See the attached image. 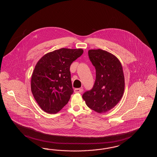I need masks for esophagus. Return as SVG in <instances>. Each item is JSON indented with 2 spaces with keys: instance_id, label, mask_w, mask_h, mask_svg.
I'll return each instance as SVG.
<instances>
[{
  "instance_id": "34e87169",
  "label": "esophagus",
  "mask_w": 157,
  "mask_h": 157,
  "mask_svg": "<svg viewBox=\"0 0 157 157\" xmlns=\"http://www.w3.org/2000/svg\"><path fill=\"white\" fill-rule=\"evenodd\" d=\"M83 91V89L82 88H76L74 90V92L75 93H81Z\"/></svg>"
}]
</instances>
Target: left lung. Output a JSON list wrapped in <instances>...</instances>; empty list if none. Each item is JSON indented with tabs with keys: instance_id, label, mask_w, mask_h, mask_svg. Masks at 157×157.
<instances>
[{
	"instance_id": "1",
	"label": "left lung",
	"mask_w": 157,
	"mask_h": 157,
	"mask_svg": "<svg viewBox=\"0 0 157 157\" xmlns=\"http://www.w3.org/2000/svg\"><path fill=\"white\" fill-rule=\"evenodd\" d=\"M90 59L96 69V79L92 89L82 98L86 105L98 113L111 110L120 102L125 88L122 67L119 59L104 50L90 49Z\"/></svg>"
}]
</instances>
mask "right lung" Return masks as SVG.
I'll use <instances>...</instances> for the list:
<instances>
[{
    "label": "right lung",
    "instance_id": "add662e5",
    "mask_svg": "<svg viewBox=\"0 0 157 157\" xmlns=\"http://www.w3.org/2000/svg\"><path fill=\"white\" fill-rule=\"evenodd\" d=\"M82 49L61 48L48 53L37 62L31 78V90L40 108L56 113L67 104L72 88L70 67Z\"/></svg>",
    "mask_w": 157,
    "mask_h": 157
}]
</instances>
